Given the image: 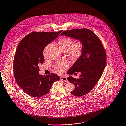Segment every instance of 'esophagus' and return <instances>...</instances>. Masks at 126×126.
<instances>
[{"label":"esophagus","mask_w":126,"mask_h":126,"mask_svg":"<svg viewBox=\"0 0 126 126\" xmlns=\"http://www.w3.org/2000/svg\"><path fill=\"white\" fill-rule=\"evenodd\" d=\"M60 79L62 80V81H63L64 82H66L67 83L68 81L67 79V78L65 76H61V77H60Z\"/></svg>","instance_id":"34e87169"}]
</instances>
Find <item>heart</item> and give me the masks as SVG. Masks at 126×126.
<instances>
[{
	"label": "heart",
	"mask_w": 126,
	"mask_h": 126,
	"mask_svg": "<svg viewBox=\"0 0 126 126\" xmlns=\"http://www.w3.org/2000/svg\"><path fill=\"white\" fill-rule=\"evenodd\" d=\"M60 49L63 52H68L69 56L72 59L78 58L82 54L83 50V44L81 41H78L74 44V41L69 38H63L58 42ZM69 63L68 61H64L58 64L57 69L61 72L64 68L69 66Z\"/></svg>",
	"instance_id": "b5f03b06"
}]
</instances>
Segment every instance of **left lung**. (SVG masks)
I'll list each match as a JSON object with an SVG mask.
<instances>
[{
    "label": "left lung",
    "instance_id": "1",
    "mask_svg": "<svg viewBox=\"0 0 126 126\" xmlns=\"http://www.w3.org/2000/svg\"><path fill=\"white\" fill-rule=\"evenodd\" d=\"M60 35L75 39L83 44L81 55L67 71L69 74L81 72L78 79L69 76L67 80L75 86L70 93L76 96H82L93 89L102 74L106 60L104 48L98 37L89 29L66 31Z\"/></svg>",
    "mask_w": 126,
    "mask_h": 126
}]
</instances>
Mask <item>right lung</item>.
Returning a JSON list of instances; mask_svg holds the SVG:
<instances>
[{
	"label": "right lung",
	"mask_w": 126,
	"mask_h": 126,
	"mask_svg": "<svg viewBox=\"0 0 126 126\" xmlns=\"http://www.w3.org/2000/svg\"><path fill=\"white\" fill-rule=\"evenodd\" d=\"M62 31L57 32H32L20 42L13 63L15 80L28 95L39 98L48 94L54 82L60 77L56 74L42 75L39 73V64L44 61L43 51Z\"/></svg>",
	"instance_id": "obj_1"
}]
</instances>
